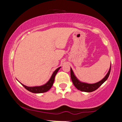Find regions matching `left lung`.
Listing matches in <instances>:
<instances>
[{"instance_id":"8db88e82","label":"left lung","mask_w":122,"mask_h":122,"mask_svg":"<svg viewBox=\"0 0 122 122\" xmlns=\"http://www.w3.org/2000/svg\"><path fill=\"white\" fill-rule=\"evenodd\" d=\"M111 66H110V69H109L107 75H106V76H105L102 80H100V81L94 84H88L86 83V82L80 81L76 77L75 74H74L72 68H71V77L73 82V85H75V87L77 89L81 91L86 92H91L94 91L96 90L98 88L100 87V86L107 80L111 72Z\"/></svg>"}]
</instances>
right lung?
I'll return each mask as SVG.
<instances>
[{
  "mask_svg": "<svg viewBox=\"0 0 122 122\" xmlns=\"http://www.w3.org/2000/svg\"><path fill=\"white\" fill-rule=\"evenodd\" d=\"M61 68V66L58 68L53 73L52 75H51V77L49 79V80L47 81L46 83L45 84L42 85H41V86H27L26 85H23V84L20 83L23 85L24 87L26 88L27 90L29 91L32 93H44L48 91L51 88V86H53V83L54 81V79H55V76L56 75L57 73L58 72V70Z\"/></svg>",
  "mask_w": 122,
  "mask_h": 122,
  "instance_id": "add662e5",
  "label": "right lung"
}]
</instances>
